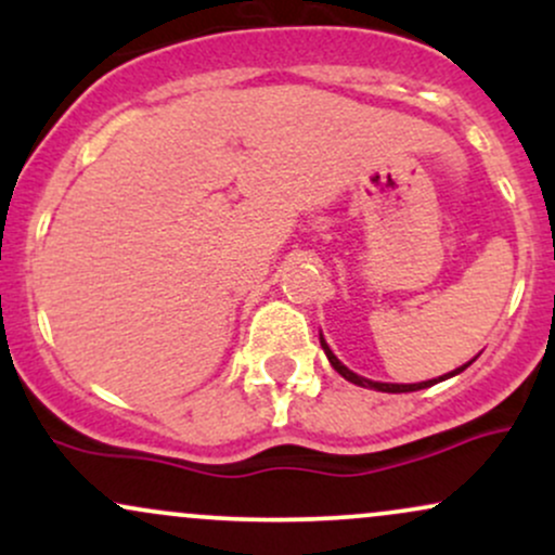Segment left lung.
Returning a JSON list of instances; mask_svg holds the SVG:
<instances>
[{"label": "left lung", "instance_id": "left-lung-1", "mask_svg": "<svg viewBox=\"0 0 555 555\" xmlns=\"http://www.w3.org/2000/svg\"><path fill=\"white\" fill-rule=\"evenodd\" d=\"M321 347H323V352H326V358H328V362L331 365H334V371L339 373V375H344V378L349 380V384H354V386H365V388H375V391H386V393H404V391H420V388H428V386H433V384H438V380H446V378H451V375H456V373H462L464 367L469 365V360L467 365H462L460 371H454V373H449V375H441V378H433V380H423V384H378V380H367V378H362V375H358V373H352L349 371V367H344L339 360H336V354L331 352L328 349V344L323 341V336H321Z\"/></svg>", "mask_w": 555, "mask_h": 555}]
</instances>
